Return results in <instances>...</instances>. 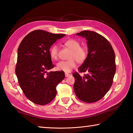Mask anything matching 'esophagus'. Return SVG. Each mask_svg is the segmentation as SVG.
I'll list each match as a JSON object with an SVG mask.
<instances>
[{"instance_id": "esophagus-1", "label": "esophagus", "mask_w": 133, "mask_h": 133, "mask_svg": "<svg viewBox=\"0 0 133 133\" xmlns=\"http://www.w3.org/2000/svg\"><path fill=\"white\" fill-rule=\"evenodd\" d=\"M70 76V74L67 73H65V76H66V77H69Z\"/></svg>"}]
</instances>
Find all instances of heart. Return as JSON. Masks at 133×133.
Returning <instances> with one entry per match:
<instances>
[{
	"label": "heart",
	"instance_id": "b5f03b06",
	"mask_svg": "<svg viewBox=\"0 0 133 133\" xmlns=\"http://www.w3.org/2000/svg\"><path fill=\"white\" fill-rule=\"evenodd\" d=\"M64 45L71 50L66 61H60L57 63L56 69L66 73L70 72L76 68L77 62L79 63L85 62L88 56V49L85 46H80V43L74 39H69L64 42ZM49 54L53 60H56L59 57V48L57 45H53L49 49Z\"/></svg>",
	"mask_w": 133,
	"mask_h": 133
}]
</instances>
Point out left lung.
Masks as SVG:
<instances>
[{"instance_id": "8db88e82", "label": "left lung", "mask_w": 133, "mask_h": 133, "mask_svg": "<svg viewBox=\"0 0 133 133\" xmlns=\"http://www.w3.org/2000/svg\"><path fill=\"white\" fill-rule=\"evenodd\" d=\"M87 40L88 54L78 68L75 78L74 90L79 99L87 103L97 102L104 96L112 85L115 74V55L109 42L97 32L83 31L76 34Z\"/></svg>"}]
</instances>
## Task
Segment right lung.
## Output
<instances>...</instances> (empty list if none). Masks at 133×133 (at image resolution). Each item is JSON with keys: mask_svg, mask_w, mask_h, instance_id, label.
Here are the masks:
<instances>
[{"mask_svg": "<svg viewBox=\"0 0 133 133\" xmlns=\"http://www.w3.org/2000/svg\"><path fill=\"white\" fill-rule=\"evenodd\" d=\"M64 34L38 30L26 35L19 45L16 74L18 84L28 99L45 105L56 96V86L64 78V71H50L54 67L50 46Z\"/></svg>", "mask_w": 133, "mask_h": 133, "instance_id": "1", "label": "right lung"}]
</instances>
